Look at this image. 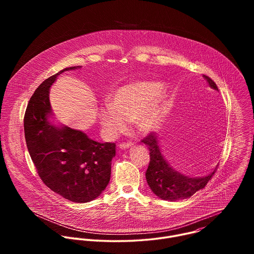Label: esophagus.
<instances>
[{
    "mask_svg": "<svg viewBox=\"0 0 254 254\" xmlns=\"http://www.w3.org/2000/svg\"><path fill=\"white\" fill-rule=\"evenodd\" d=\"M131 146H132L131 142H123V143H120V144H119L120 149H122V150H127V149L130 148Z\"/></svg>",
    "mask_w": 254,
    "mask_h": 254,
    "instance_id": "esophagus-1",
    "label": "esophagus"
}]
</instances>
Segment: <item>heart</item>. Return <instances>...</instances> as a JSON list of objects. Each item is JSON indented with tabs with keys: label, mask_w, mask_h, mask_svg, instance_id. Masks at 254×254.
Instances as JSON below:
<instances>
[{
	"label": "heart",
	"mask_w": 254,
	"mask_h": 254,
	"mask_svg": "<svg viewBox=\"0 0 254 254\" xmlns=\"http://www.w3.org/2000/svg\"><path fill=\"white\" fill-rule=\"evenodd\" d=\"M166 90L156 81H133L115 89L108 103L99 111V122L110 136L127 129V122H133L141 133H150L161 125Z\"/></svg>",
	"instance_id": "b5f03b06"
}]
</instances>
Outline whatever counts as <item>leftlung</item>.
<instances>
[{
	"label": "left lung",
	"instance_id": "8db88e82",
	"mask_svg": "<svg viewBox=\"0 0 254 254\" xmlns=\"http://www.w3.org/2000/svg\"><path fill=\"white\" fill-rule=\"evenodd\" d=\"M203 77L211 88L218 91V87L210 77L206 75H203ZM141 141L148 146L150 151V164L146 172L147 182L153 193L163 200L177 201L190 198L207 185L216 172L215 168L211 174L205 177H189L181 174L166 161L159 146L158 136L155 133L151 132Z\"/></svg>",
	"mask_w": 254,
	"mask_h": 254
}]
</instances>
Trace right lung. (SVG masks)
Wrapping results in <instances>:
<instances>
[{
	"mask_svg": "<svg viewBox=\"0 0 254 254\" xmlns=\"http://www.w3.org/2000/svg\"><path fill=\"white\" fill-rule=\"evenodd\" d=\"M67 67L44 80L35 90L24 118L30 157L43 183L63 198L85 203L97 198L111 179L116 143L98 142L81 130L56 126L49 118L52 108L49 89Z\"/></svg>",
	"mask_w": 254,
	"mask_h": 254,
	"instance_id": "obj_1",
	"label": "right lung"
}]
</instances>
